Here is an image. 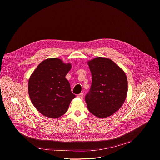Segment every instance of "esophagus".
<instances>
[{
	"label": "esophagus",
	"instance_id": "1",
	"mask_svg": "<svg viewBox=\"0 0 160 160\" xmlns=\"http://www.w3.org/2000/svg\"><path fill=\"white\" fill-rule=\"evenodd\" d=\"M78 98H80V99H83V93H80V94H78Z\"/></svg>",
	"mask_w": 160,
	"mask_h": 160
}]
</instances>
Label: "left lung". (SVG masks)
Segmentation results:
<instances>
[{
    "label": "left lung",
    "mask_w": 160,
    "mask_h": 160,
    "mask_svg": "<svg viewBox=\"0 0 160 160\" xmlns=\"http://www.w3.org/2000/svg\"><path fill=\"white\" fill-rule=\"evenodd\" d=\"M92 85L85 96L89 112L99 118H106L118 111L128 92L124 71L108 58L98 57L88 61Z\"/></svg>",
    "instance_id": "8db88e82"
}]
</instances>
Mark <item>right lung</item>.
<instances>
[{"label": "right lung", "mask_w": 160, "mask_h": 160, "mask_svg": "<svg viewBox=\"0 0 160 160\" xmlns=\"http://www.w3.org/2000/svg\"><path fill=\"white\" fill-rule=\"evenodd\" d=\"M58 58L42 61L28 79V91L35 108L47 118H60L68 110L75 95L66 75L71 68Z\"/></svg>", "instance_id": "right-lung-1"}]
</instances>
